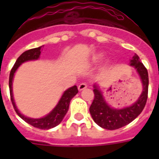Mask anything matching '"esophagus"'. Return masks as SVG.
I'll list each match as a JSON object with an SVG mask.
<instances>
[{
    "label": "esophagus",
    "instance_id": "34e87169",
    "mask_svg": "<svg viewBox=\"0 0 159 159\" xmlns=\"http://www.w3.org/2000/svg\"><path fill=\"white\" fill-rule=\"evenodd\" d=\"M87 88H88V85H87V84H85V83H82V84H80L78 86L79 91H82V90L86 89Z\"/></svg>",
    "mask_w": 159,
    "mask_h": 159
}]
</instances>
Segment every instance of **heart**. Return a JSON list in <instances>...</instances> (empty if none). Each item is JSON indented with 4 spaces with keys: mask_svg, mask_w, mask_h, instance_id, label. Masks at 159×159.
<instances>
[{
    "mask_svg": "<svg viewBox=\"0 0 159 159\" xmlns=\"http://www.w3.org/2000/svg\"><path fill=\"white\" fill-rule=\"evenodd\" d=\"M100 58H101V54L95 55V57H94L93 58H92V62H93V63L98 62V61H99V60Z\"/></svg>",
    "mask_w": 159,
    "mask_h": 159,
    "instance_id": "b5f03b06",
    "label": "heart"
}]
</instances>
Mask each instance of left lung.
I'll list each match as a JSON object with an SVG mask.
<instances>
[{
	"mask_svg": "<svg viewBox=\"0 0 159 159\" xmlns=\"http://www.w3.org/2000/svg\"><path fill=\"white\" fill-rule=\"evenodd\" d=\"M130 66L135 67L139 74L143 86L142 95L132 106L123 109H115L107 105L102 93L96 85H94V95L89 111L92 119L99 127L107 130H116L131 123L139 116L145 107L148 96L149 78L146 67L141 62L138 55H134L130 60Z\"/></svg>",
	"mask_w": 159,
	"mask_h": 159,
	"instance_id": "obj_1",
	"label": "left lung"
}]
</instances>
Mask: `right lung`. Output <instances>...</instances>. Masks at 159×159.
<instances>
[{
	"mask_svg": "<svg viewBox=\"0 0 159 159\" xmlns=\"http://www.w3.org/2000/svg\"><path fill=\"white\" fill-rule=\"evenodd\" d=\"M40 48L41 47L36 48L29 49L28 51H25L22 53L18 59L16 60V63L14 64L13 67L11 69L10 75H9V81H8V85H9V92H10V99L12 101V103L13 105L14 110L16 112L18 116L21 118L23 120H25L26 123L32 125V127H36V128L42 129V130H48V129L53 128L57 127V125L60 124L61 121L64 119V116L68 111L69 107V103L71 99L78 93V89L77 87L73 86L71 88L66 90L64 93L63 94L61 99L59 101L58 104L56 106V107L48 115L40 119H31V118L25 117L22 114L20 113L19 111L16 108L15 102L13 99V95H12V79L14 76V73L16 71L20 64L24 62L29 61V60H37L40 57Z\"/></svg>",
	"mask_w": 159,
	"mask_h": 159,
	"instance_id": "add662e5",
	"label": "right lung"
}]
</instances>
